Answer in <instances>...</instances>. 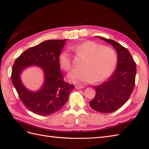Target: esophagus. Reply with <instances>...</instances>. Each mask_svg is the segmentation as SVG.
I'll return each mask as SVG.
<instances>
[{
	"label": "esophagus",
	"instance_id": "esophagus-1",
	"mask_svg": "<svg viewBox=\"0 0 149 149\" xmlns=\"http://www.w3.org/2000/svg\"><path fill=\"white\" fill-rule=\"evenodd\" d=\"M75 88L77 89H84V87L83 86H81V85H77L75 86Z\"/></svg>",
	"mask_w": 149,
	"mask_h": 149
}]
</instances>
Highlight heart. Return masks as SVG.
<instances>
[{
    "mask_svg": "<svg viewBox=\"0 0 149 149\" xmlns=\"http://www.w3.org/2000/svg\"><path fill=\"white\" fill-rule=\"evenodd\" d=\"M70 49L84 58L82 70L72 72L68 75L71 82L78 85L100 82L107 79L115 69L117 56L113 49L92 41L70 46ZM61 68L65 71L71 68V57L68 51L61 52L58 56Z\"/></svg>",
    "mask_w": 149,
    "mask_h": 149,
    "instance_id": "obj_1",
    "label": "heart"
}]
</instances>
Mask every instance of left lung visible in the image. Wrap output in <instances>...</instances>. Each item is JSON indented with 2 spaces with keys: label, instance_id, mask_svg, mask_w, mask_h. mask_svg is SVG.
<instances>
[{
  "label": "left lung",
  "instance_id": "obj_1",
  "mask_svg": "<svg viewBox=\"0 0 149 149\" xmlns=\"http://www.w3.org/2000/svg\"><path fill=\"white\" fill-rule=\"evenodd\" d=\"M97 37L111 44L116 50L117 68L107 81L95 87L96 96L89 104L95 111L110 113L120 108L130 97L135 86L136 63L130 53L120 43Z\"/></svg>",
  "mask_w": 149,
  "mask_h": 149
}]
</instances>
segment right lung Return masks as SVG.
Instances as JSON below:
<instances>
[{
	"mask_svg": "<svg viewBox=\"0 0 149 149\" xmlns=\"http://www.w3.org/2000/svg\"><path fill=\"white\" fill-rule=\"evenodd\" d=\"M66 40H47L29 48L16 58L13 66L11 79L19 96L29 111L38 115L48 116L58 111L75 88L64 81L58 60ZM33 65L40 66L45 76L43 86L36 92L25 88L20 76L22 70Z\"/></svg>",
	"mask_w": 149,
	"mask_h": 149,
	"instance_id": "add662e5",
	"label": "right lung"
}]
</instances>
